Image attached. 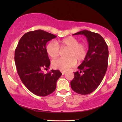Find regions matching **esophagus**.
<instances>
[{"instance_id": "obj_1", "label": "esophagus", "mask_w": 122, "mask_h": 122, "mask_svg": "<svg viewBox=\"0 0 122 122\" xmlns=\"http://www.w3.org/2000/svg\"><path fill=\"white\" fill-rule=\"evenodd\" d=\"M65 73H66L65 71H61V73H62V75H64Z\"/></svg>"}]
</instances>
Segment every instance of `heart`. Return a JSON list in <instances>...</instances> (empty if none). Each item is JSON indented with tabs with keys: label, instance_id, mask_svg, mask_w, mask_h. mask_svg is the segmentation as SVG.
<instances>
[{
	"label": "heart",
	"instance_id": "obj_1",
	"mask_svg": "<svg viewBox=\"0 0 122 122\" xmlns=\"http://www.w3.org/2000/svg\"><path fill=\"white\" fill-rule=\"evenodd\" d=\"M60 49H67L65 58H60L52 61V66L61 71H67L76 65L77 61L80 62L85 59L87 54V46L84 43H79L75 37H69L60 41L58 44L52 41L46 45V50L51 58L59 56Z\"/></svg>",
	"mask_w": 122,
	"mask_h": 122
}]
</instances>
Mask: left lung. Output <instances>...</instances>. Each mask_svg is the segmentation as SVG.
Segmentation results:
<instances>
[{
    "label": "left lung",
    "instance_id": "obj_1",
    "mask_svg": "<svg viewBox=\"0 0 122 122\" xmlns=\"http://www.w3.org/2000/svg\"><path fill=\"white\" fill-rule=\"evenodd\" d=\"M73 35L85 36L88 50L85 58L78 66L79 71L74 73L71 88L79 94H89L98 87L104 78L108 66V48L104 38L97 33L82 30Z\"/></svg>",
    "mask_w": 122,
    "mask_h": 122
}]
</instances>
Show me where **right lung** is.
<instances>
[{"instance_id":"1","label":"right lung","mask_w":122,"mask_h":122,"mask_svg":"<svg viewBox=\"0 0 122 122\" xmlns=\"http://www.w3.org/2000/svg\"><path fill=\"white\" fill-rule=\"evenodd\" d=\"M42 30L29 31L22 36L15 51V63L19 77L26 88L34 94L46 96L53 93L62 73L51 70L44 74L42 69L49 67L50 61L46 44L56 38Z\"/></svg>"}]
</instances>
